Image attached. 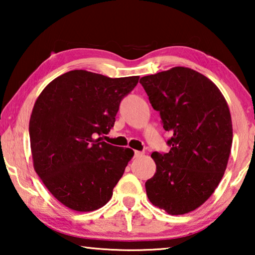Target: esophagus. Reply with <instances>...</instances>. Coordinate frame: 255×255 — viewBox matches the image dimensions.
<instances>
[{"mask_svg":"<svg viewBox=\"0 0 255 255\" xmlns=\"http://www.w3.org/2000/svg\"><path fill=\"white\" fill-rule=\"evenodd\" d=\"M143 152H139V150H133V156L135 157H140L143 156Z\"/></svg>","mask_w":255,"mask_h":255,"instance_id":"obj_1","label":"esophagus"}]
</instances>
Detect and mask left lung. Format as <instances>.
Here are the masks:
<instances>
[{
    "label": "left lung",
    "mask_w": 255,
    "mask_h": 255,
    "mask_svg": "<svg viewBox=\"0 0 255 255\" xmlns=\"http://www.w3.org/2000/svg\"><path fill=\"white\" fill-rule=\"evenodd\" d=\"M163 128L172 132L169 153H152L156 173L146 181L149 201L183 215L213 195L226 170L233 141L230 108L208 77L188 67L141 77Z\"/></svg>",
    "instance_id": "left-lung-1"
}]
</instances>
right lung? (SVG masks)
Returning a JSON list of instances; mask_svg holds the SVG:
<instances>
[{
  "mask_svg": "<svg viewBox=\"0 0 255 255\" xmlns=\"http://www.w3.org/2000/svg\"><path fill=\"white\" fill-rule=\"evenodd\" d=\"M139 76L111 79L75 70L42 90L29 123L33 167L60 204L75 211L105 206L133 150L102 141Z\"/></svg>",
  "mask_w": 255,
  "mask_h": 255,
  "instance_id": "1",
  "label": "right lung"
}]
</instances>
